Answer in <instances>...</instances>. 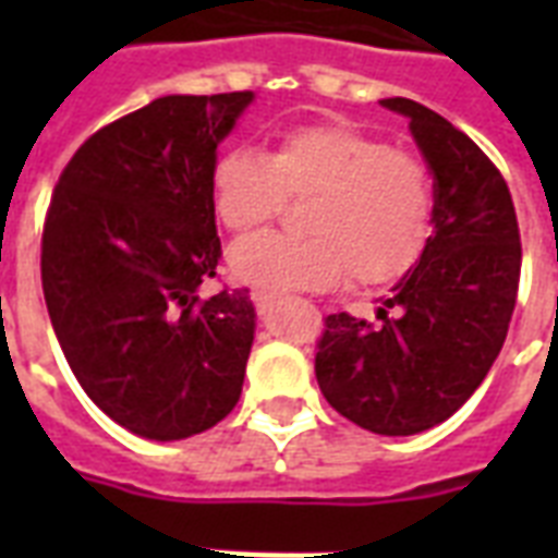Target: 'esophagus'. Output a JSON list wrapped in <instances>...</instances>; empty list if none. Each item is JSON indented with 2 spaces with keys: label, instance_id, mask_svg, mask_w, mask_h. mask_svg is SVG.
Segmentation results:
<instances>
[{
  "label": "esophagus",
  "instance_id": "34e87169",
  "mask_svg": "<svg viewBox=\"0 0 558 558\" xmlns=\"http://www.w3.org/2000/svg\"><path fill=\"white\" fill-rule=\"evenodd\" d=\"M252 301H254V310H257V315H269L271 310H275V306L280 304L278 298H271V295H263V292H254V295H252Z\"/></svg>",
  "mask_w": 558,
  "mask_h": 558
}]
</instances>
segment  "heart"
<instances>
[{"label":"heart","instance_id":"b5f03b06","mask_svg":"<svg viewBox=\"0 0 558 558\" xmlns=\"http://www.w3.org/2000/svg\"><path fill=\"white\" fill-rule=\"evenodd\" d=\"M304 199L310 236L266 234L228 254L231 278L257 292L330 287L344 275L359 287L402 278L432 240V179L414 156L350 126H301L266 156L231 147L210 170V202L236 236L269 226L283 199Z\"/></svg>","mask_w":558,"mask_h":558}]
</instances>
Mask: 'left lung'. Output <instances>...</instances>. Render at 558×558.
I'll list each match as a JSON object with an SVG mask.
<instances>
[{"mask_svg": "<svg viewBox=\"0 0 558 558\" xmlns=\"http://www.w3.org/2000/svg\"><path fill=\"white\" fill-rule=\"evenodd\" d=\"M379 104L408 118L432 170L434 231L376 310L379 324L348 313L324 318L315 379L350 423L408 437L449 420L501 353L521 243L510 187L466 133L416 100Z\"/></svg>", "mask_w": 558, "mask_h": 558, "instance_id": "obj_1", "label": "left lung"}]
</instances>
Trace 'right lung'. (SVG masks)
Listing matches in <instances>:
<instances>
[{
  "label": "right lung",
  "mask_w": 558,
  "mask_h": 558,
  "mask_svg": "<svg viewBox=\"0 0 558 558\" xmlns=\"http://www.w3.org/2000/svg\"><path fill=\"white\" fill-rule=\"evenodd\" d=\"M254 92L165 95L104 126L57 182L43 292L86 397L126 432L185 440L240 399L254 341L248 289L202 298L217 275V147Z\"/></svg>",
  "instance_id": "add662e5"
}]
</instances>
